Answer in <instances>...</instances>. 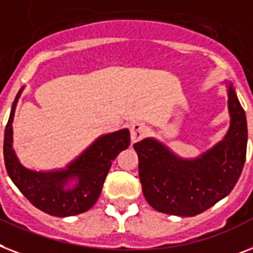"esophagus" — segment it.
Returning <instances> with one entry per match:
<instances>
[{"label": "esophagus", "mask_w": 253, "mask_h": 253, "mask_svg": "<svg viewBox=\"0 0 253 253\" xmlns=\"http://www.w3.org/2000/svg\"><path fill=\"white\" fill-rule=\"evenodd\" d=\"M146 133V126L141 122H135L131 125V141L136 143L143 139Z\"/></svg>", "instance_id": "esophagus-1"}]
</instances>
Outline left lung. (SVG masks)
<instances>
[{
  "mask_svg": "<svg viewBox=\"0 0 253 253\" xmlns=\"http://www.w3.org/2000/svg\"><path fill=\"white\" fill-rule=\"evenodd\" d=\"M228 86L230 127L221 141L194 159L179 157L154 137L133 144L146 202L158 212L195 216L233 190L245 166L247 120L233 84Z\"/></svg>",
  "mask_w": 253,
  "mask_h": 253,
  "instance_id": "8db88e82",
  "label": "left lung"
}]
</instances>
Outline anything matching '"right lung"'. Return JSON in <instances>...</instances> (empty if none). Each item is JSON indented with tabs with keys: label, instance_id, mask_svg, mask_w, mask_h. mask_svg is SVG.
Here are the masks:
<instances>
[{
	"label": "right lung",
	"instance_id": "add662e5",
	"mask_svg": "<svg viewBox=\"0 0 253 253\" xmlns=\"http://www.w3.org/2000/svg\"><path fill=\"white\" fill-rule=\"evenodd\" d=\"M23 88L12 103L5 128L3 158L10 179L32 205L48 215L67 217L86 212L96 203L112 161L130 145V131L101 135L65 169H29L19 162L12 148V121Z\"/></svg>",
	"mask_w": 253,
	"mask_h": 253
}]
</instances>
